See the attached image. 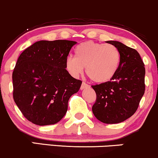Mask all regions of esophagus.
Here are the masks:
<instances>
[{"label": "esophagus", "instance_id": "obj_1", "mask_svg": "<svg viewBox=\"0 0 158 158\" xmlns=\"http://www.w3.org/2000/svg\"><path fill=\"white\" fill-rule=\"evenodd\" d=\"M89 87V85H88L87 84H86L85 82H83L82 84H81V89H84L85 88H88Z\"/></svg>", "mask_w": 158, "mask_h": 158}]
</instances>
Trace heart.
Here are the masks:
<instances>
[{"label": "heart", "instance_id": "obj_1", "mask_svg": "<svg viewBox=\"0 0 158 158\" xmlns=\"http://www.w3.org/2000/svg\"><path fill=\"white\" fill-rule=\"evenodd\" d=\"M74 57L68 56L65 68L77 77L86 67V73L93 82L106 83L116 75L121 62V54L111 44L86 41L80 43L74 51Z\"/></svg>", "mask_w": 158, "mask_h": 158}]
</instances>
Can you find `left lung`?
I'll use <instances>...</instances> for the list:
<instances>
[{
  "label": "left lung",
  "instance_id": "1",
  "mask_svg": "<svg viewBox=\"0 0 158 158\" xmlns=\"http://www.w3.org/2000/svg\"><path fill=\"white\" fill-rule=\"evenodd\" d=\"M118 48L121 62L116 75L110 81L93 85L96 93L93 113L107 124L122 122L135 113L145 93V65L139 53L116 41H107Z\"/></svg>",
  "mask_w": 158,
  "mask_h": 158
}]
</instances>
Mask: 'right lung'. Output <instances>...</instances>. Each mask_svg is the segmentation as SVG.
I'll use <instances>...</instances> for the list:
<instances>
[{
  "label": "right lung",
  "mask_w": 158,
  "mask_h": 158,
  "mask_svg": "<svg viewBox=\"0 0 158 158\" xmlns=\"http://www.w3.org/2000/svg\"><path fill=\"white\" fill-rule=\"evenodd\" d=\"M75 44L39 41L19 56L12 72V95L23 116L32 123L53 125L66 113L70 97L82 84L65 69V60Z\"/></svg>",
  "instance_id": "add662e5"
}]
</instances>
